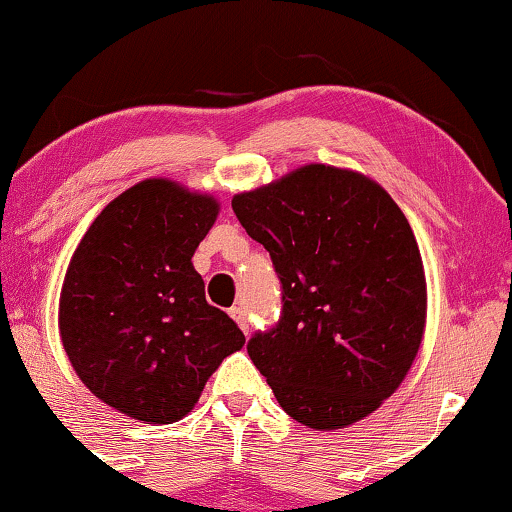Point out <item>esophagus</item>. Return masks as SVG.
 Instances as JSON below:
<instances>
[{
	"label": "esophagus",
	"instance_id": "1",
	"mask_svg": "<svg viewBox=\"0 0 512 512\" xmlns=\"http://www.w3.org/2000/svg\"><path fill=\"white\" fill-rule=\"evenodd\" d=\"M230 315H232L234 322L239 324V329L248 335V317H246V310H243V308H239V305H236V308H232V310H230Z\"/></svg>",
	"mask_w": 512,
	"mask_h": 512
}]
</instances>
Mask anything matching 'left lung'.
<instances>
[{"label":"left lung","mask_w":512,"mask_h":512,"mask_svg":"<svg viewBox=\"0 0 512 512\" xmlns=\"http://www.w3.org/2000/svg\"><path fill=\"white\" fill-rule=\"evenodd\" d=\"M232 209L269 250L282 285L278 324L248 342L280 407L340 430L391 398L418 354L427 289L416 236L363 174L312 163Z\"/></svg>","instance_id":"1"}]
</instances>
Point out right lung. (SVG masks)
<instances>
[{
  "mask_svg": "<svg viewBox=\"0 0 512 512\" xmlns=\"http://www.w3.org/2000/svg\"><path fill=\"white\" fill-rule=\"evenodd\" d=\"M218 202L144 179L105 207L75 248L59 296L68 361L98 400L144 423H174L225 356L246 345L195 271Z\"/></svg>",
  "mask_w": 512,
  "mask_h": 512,
  "instance_id": "right-lung-1",
  "label": "right lung"
}]
</instances>
